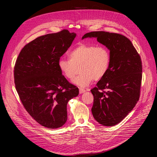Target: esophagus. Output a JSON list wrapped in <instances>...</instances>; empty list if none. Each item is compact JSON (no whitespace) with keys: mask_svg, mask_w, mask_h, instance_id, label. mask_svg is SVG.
Wrapping results in <instances>:
<instances>
[{"mask_svg":"<svg viewBox=\"0 0 157 157\" xmlns=\"http://www.w3.org/2000/svg\"><path fill=\"white\" fill-rule=\"evenodd\" d=\"M86 91V89H83V88H81V87L79 88V93H80V94L84 93H85Z\"/></svg>","mask_w":157,"mask_h":157,"instance_id":"34e87169","label":"esophagus"}]
</instances>
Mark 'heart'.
Returning a JSON list of instances; mask_svg holds the SVG:
<instances>
[{
	"mask_svg": "<svg viewBox=\"0 0 157 157\" xmlns=\"http://www.w3.org/2000/svg\"><path fill=\"white\" fill-rule=\"evenodd\" d=\"M110 62V52L106 47L81 43L71 52L70 59L61 58L58 65L61 73L71 80L79 68L80 74L73 82L80 87H87L93 80L99 81L104 77Z\"/></svg>",
	"mask_w": 157,
	"mask_h": 157,
	"instance_id": "obj_1",
	"label": "heart"
}]
</instances>
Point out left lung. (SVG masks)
Wrapping results in <instances>:
<instances>
[{
	"mask_svg": "<svg viewBox=\"0 0 157 157\" xmlns=\"http://www.w3.org/2000/svg\"><path fill=\"white\" fill-rule=\"evenodd\" d=\"M87 37L96 38L110 52L107 73L91 90L94 96L91 110L100 124L113 126L121 122L139 100L142 78L140 56L131 41L122 35L98 31L87 33L82 38Z\"/></svg>",
	"mask_w": 157,
	"mask_h": 157,
	"instance_id": "obj_1",
	"label": "left lung"
}]
</instances>
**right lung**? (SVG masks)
<instances>
[{
	"label": "right lung",
	"instance_id": "add662e5",
	"mask_svg": "<svg viewBox=\"0 0 157 157\" xmlns=\"http://www.w3.org/2000/svg\"><path fill=\"white\" fill-rule=\"evenodd\" d=\"M76 35L64 29L39 36L22 48L15 64L14 82L22 104L32 118L48 128L65 124L67 104L79 94L58 65Z\"/></svg>",
	"mask_w": 157,
	"mask_h": 157
}]
</instances>
